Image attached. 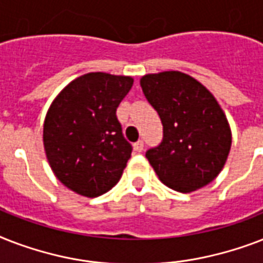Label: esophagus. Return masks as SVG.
<instances>
[{
	"instance_id": "34e87169",
	"label": "esophagus",
	"mask_w": 263,
	"mask_h": 263,
	"mask_svg": "<svg viewBox=\"0 0 263 263\" xmlns=\"http://www.w3.org/2000/svg\"><path fill=\"white\" fill-rule=\"evenodd\" d=\"M144 147V143H143V140H138L136 143H134V148H135V152L140 153L142 150H143Z\"/></svg>"
}]
</instances>
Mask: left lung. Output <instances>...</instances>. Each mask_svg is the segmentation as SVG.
<instances>
[{"instance_id": "8db88e82", "label": "left lung", "mask_w": 263, "mask_h": 263, "mask_svg": "<svg viewBox=\"0 0 263 263\" xmlns=\"http://www.w3.org/2000/svg\"><path fill=\"white\" fill-rule=\"evenodd\" d=\"M140 86L164 127L161 143L146 152L161 181L184 194L213 181L227 162L232 135L212 92L179 71L144 75Z\"/></svg>"}]
</instances>
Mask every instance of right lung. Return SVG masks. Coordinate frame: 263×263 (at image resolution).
<instances>
[{"instance_id": "add662e5", "label": "right lung", "mask_w": 263, "mask_h": 263, "mask_svg": "<svg viewBox=\"0 0 263 263\" xmlns=\"http://www.w3.org/2000/svg\"><path fill=\"white\" fill-rule=\"evenodd\" d=\"M134 79L91 72L72 80L47 110L43 146L51 171L76 194L95 198L119 183L132 146L116 110Z\"/></svg>"}]
</instances>
